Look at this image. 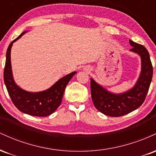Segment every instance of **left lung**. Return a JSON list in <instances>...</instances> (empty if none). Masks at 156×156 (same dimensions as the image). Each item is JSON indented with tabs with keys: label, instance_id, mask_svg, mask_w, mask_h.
<instances>
[{
	"label": "left lung",
	"instance_id": "obj_1",
	"mask_svg": "<svg viewBox=\"0 0 156 156\" xmlns=\"http://www.w3.org/2000/svg\"><path fill=\"white\" fill-rule=\"evenodd\" d=\"M130 51L141 57V73L133 88L122 93H113L91 78V94L95 108L110 117H120L141 106L145 100L153 78V66L147 50L129 39Z\"/></svg>",
	"mask_w": 156,
	"mask_h": 156
}]
</instances>
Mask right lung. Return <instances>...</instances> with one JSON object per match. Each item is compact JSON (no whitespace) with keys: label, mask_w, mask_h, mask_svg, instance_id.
<instances>
[{"label":"right lung","mask_w":156,"mask_h":156,"mask_svg":"<svg viewBox=\"0 0 156 156\" xmlns=\"http://www.w3.org/2000/svg\"><path fill=\"white\" fill-rule=\"evenodd\" d=\"M27 31L23 32L9 45L6 55L3 80L11 99L18 110L31 116L47 117L53 114L59 106L66 87L77 72H73L62 77L49 89L42 92H28L20 88L13 78L11 64V49L14 42Z\"/></svg>","instance_id":"1"}]
</instances>
